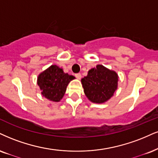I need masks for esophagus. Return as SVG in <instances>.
Returning <instances> with one entry per match:
<instances>
[{"mask_svg": "<svg viewBox=\"0 0 158 158\" xmlns=\"http://www.w3.org/2000/svg\"><path fill=\"white\" fill-rule=\"evenodd\" d=\"M75 77H77V79L80 80L81 78V77H82V75H81V73H77V74H75Z\"/></svg>", "mask_w": 158, "mask_h": 158, "instance_id": "obj_1", "label": "esophagus"}]
</instances>
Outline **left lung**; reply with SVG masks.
I'll list each match as a JSON object with an SVG mask.
<instances>
[{
  "label": "left lung",
  "instance_id": "obj_1",
  "mask_svg": "<svg viewBox=\"0 0 158 158\" xmlns=\"http://www.w3.org/2000/svg\"><path fill=\"white\" fill-rule=\"evenodd\" d=\"M117 73L98 64L81 79L85 96L91 102L103 103L114 95L118 87Z\"/></svg>",
  "mask_w": 158,
  "mask_h": 158
}]
</instances>
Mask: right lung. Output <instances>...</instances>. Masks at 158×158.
Here are the masks:
<instances>
[{
	"mask_svg": "<svg viewBox=\"0 0 158 158\" xmlns=\"http://www.w3.org/2000/svg\"><path fill=\"white\" fill-rule=\"evenodd\" d=\"M75 77L64 73L63 69L56 65L41 73L37 77V84L42 90V96L52 102H59L63 98L67 86Z\"/></svg>",
	"mask_w": 158,
	"mask_h": 158,
	"instance_id": "1",
	"label": "right lung"
}]
</instances>
